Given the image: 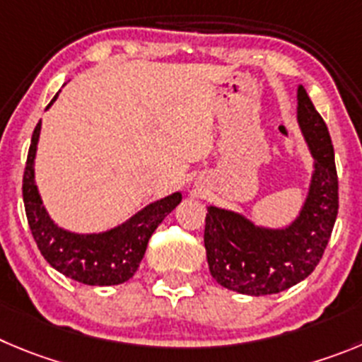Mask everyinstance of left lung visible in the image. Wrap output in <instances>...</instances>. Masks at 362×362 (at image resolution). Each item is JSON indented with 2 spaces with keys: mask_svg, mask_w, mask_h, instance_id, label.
Returning <instances> with one entry per match:
<instances>
[{
  "mask_svg": "<svg viewBox=\"0 0 362 362\" xmlns=\"http://www.w3.org/2000/svg\"><path fill=\"white\" fill-rule=\"evenodd\" d=\"M296 98V117L314 171L295 221L284 228H266L238 212L207 207L204 243L211 275L219 286L241 295H275L307 279L318 266L336 223L339 197L332 141L302 86Z\"/></svg>",
  "mask_w": 362,
  "mask_h": 362,
  "instance_id": "8db88e82",
  "label": "left lung"
}]
</instances>
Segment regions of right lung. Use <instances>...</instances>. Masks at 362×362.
<instances>
[{"instance_id": "obj_1", "label": "right lung", "mask_w": 362, "mask_h": 362, "mask_svg": "<svg viewBox=\"0 0 362 362\" xmlns=\"http://www.w3.org/2000/svg\"><path fill=\"white\" fill-rule=\"evenodd\" d=\"M59 96V93H57ZM52 103L46 107L49 109ZM40 121L32 135V144L23 175V200L30 230L42 257L62 275L87 286H117L134 276L146 252L148 241L162 219L182 202V192L153 202L117 227L100 234H74L53 223L40 200L35 185L37 143Z\"/></svg>"}]
</instances>
